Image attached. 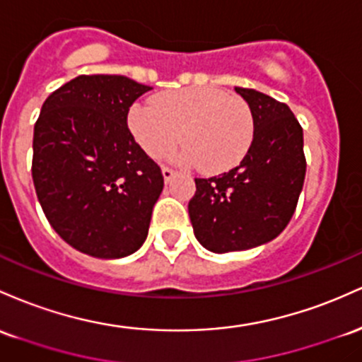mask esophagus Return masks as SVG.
Returning <instances> with one entry per match:
<instances>
[{
    "label": "esophagus",
    "instance_id": "obj_1",
    "mask_svg": "<svg viewBox=\"0 0 362 362\" xmlns=\"http://www.w3.org/2000/svg\"><path fill=\"white\" fill-rule=\"evenodd\" d=\"M162 176H164V181L165 182H169L174 176H176V170H173L170 168H168V165H162Z\"/></svg>",
    "mask_w": 362,
    "mask_h": 362
}]
</instances>
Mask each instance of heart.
Returning <instances> with one entry per match:
<instances>
[{"instance_id": "b5f03b06", "label": "heart", "mask_w": 362, "mask_h": 362, "mask_svg": "<svg viewBox=\"0 0 362 362\" xmlns=\"http://www.w3.org/2000/svg\"><path fill=\"white\" fill-rule=\"evenodd\" d=\"M128 128L150 157L182 141L177 159L218 174L235 168L253 141V116L243 99L212 87L162 92L128 112Z\"/></svg>"}]
</instances>
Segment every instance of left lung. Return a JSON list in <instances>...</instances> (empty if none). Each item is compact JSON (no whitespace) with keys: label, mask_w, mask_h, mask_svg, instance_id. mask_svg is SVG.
Instances as JSON below:
<instances>
[{"label":"left lung","mask_w":362,"mask_h":362,"mask_svg":"<svg viewBox=\"0 0 362 362\" xmlns=\"http://www.w3.org/2000/svg\"><path fill=\"white\" fill-rule=\"evenodd\" d=\"M235 92L253 116L251 147L229 173L197 177L188 203L194 238L212 253L251 250L277 238L289 224L306 176L303 128L289 105L253 88Z\"/></svg>","instance_id":"8db88e82"}]
</instances>
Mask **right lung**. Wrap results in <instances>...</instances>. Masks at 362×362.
<instances>
[{"mask_svg": "<svg viewBox=\"0 0 362 362\" xmlns=\"http://www.w3.org/2000/svg\"><path fill=\"white\" fill-rule=\"evenodd\" d=\"M152 90L128 76L80 75L42 104L32 180L52 229L93 258H123L145 243L164 176L128 129Z\"/></svg>", "mask_w": 362, "mask_h": 362, "instance_id": "right-lung-1", "label": "right lung"}]
</instances>
